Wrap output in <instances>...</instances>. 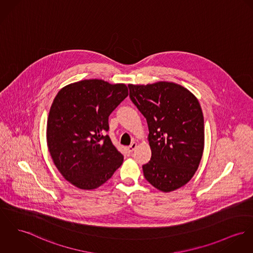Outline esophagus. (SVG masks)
<instances>
[{"label":"esophagus","instance_id":"esophagus-1","mask_svg":"<svg viewBox=\"0 0 253 253\" xmlns=\"http://www.w3.org/2000/svg\"><path fill=\"white\" fill-rule=\"evenodd\" d=\"M136 147H137V143L132 142V143H131V145L127 147V152H128L129 154H131V153L136 149Z\"/></svg>","mask_w":253,"mask_h":253}]
</instances>
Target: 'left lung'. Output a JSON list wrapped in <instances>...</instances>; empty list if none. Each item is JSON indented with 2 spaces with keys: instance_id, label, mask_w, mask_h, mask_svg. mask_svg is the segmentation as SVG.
I'll use <instances>...</instances> for the list:
<instances>
[{
  "instance_id": "8db88e82",
  "label": "left lung",
  "mask_w": 253,
  "mask_h": 253,
  "mask_svg": "<svg viewBox=\"0 0 253 253\" xmlns=\"http://www.w3.org/2000/svg\"><path fill=\"white\" fill-rule=\"evenodd\" d=\"M129 97L146 118L151 161L146 180L162 192L174 191L195 174L204 151V117L196 96L186 88L160 81L129 84Z\"/></svg>"
}]
</instances>
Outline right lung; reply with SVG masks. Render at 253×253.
<instances>
[{"instance_id":"right-lung-1","label":"right lung","mask_w":253,"mask_h":253,"mask_svg":"<svg viewBox=\"0 0 253 253\" xmlns=\"http://www.w3.org/2000/svg\"><path fill=\"white\" fill-rule=\"evenodd\" d=\"M127 87L101 79L71 83L55 96L47 119L50 156L62 176L90 190L107 182L124 161L105 133L108 118L127 96Z\"/></svg>"}]
</instances>
